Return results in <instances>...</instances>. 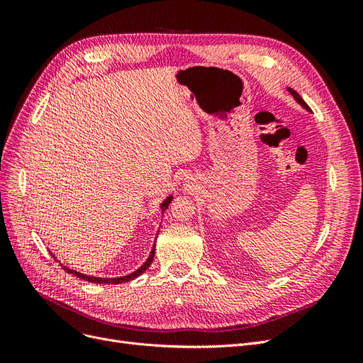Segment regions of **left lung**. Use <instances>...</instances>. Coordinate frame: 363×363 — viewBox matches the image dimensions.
<instances>
[{
	"instance_id": "8db88e82",
	"label": "left lung",
	"mask_w": 363,
	"mask_h": 363,
	"mask_svg": "<svg viewBox=\"0 0 363 363\" xmlns=\"http://www.w3.org/2000/svg\"><path fill=\"white\" fill-rule=\"evenodd\" d=\"M288 92L294 96V100L296 101V103H298L303 108H304V111H307V112H311V108H309V106H307L304 101H303V98L298 95V94H296L294 89H291V87H288Z\"/></svg>"
}]
</instances>
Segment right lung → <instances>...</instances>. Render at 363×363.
I'll return each instance as SVG.
<instances>
[{
	"instance_id": "right-lung-1",
	"label": "right lung",
	"mask_w": 363,
	"mask_h": 363,
	"mask_svg": "<svg viewBox=\"0 0 363 363\" xmlns=\"http://www.w3.org/2000/svg\"><path fill=\"white\" fill-rule=\"evenodd\" d=\"M172 199L174 196L172 195H168L167 199H164L162 203H160V211H162V213L167 211L168 208V206H169V203L172 201ZM157 235H159V232H157ZM155 250H156V244H152V248H151V251H150V256H148V259L142 263V265L136 269V271H133V272H130V274H127V276H123V277H113V279H104V277H94V276H86V274H83V272H79V271H75V269H71V268H68V267H65V265H62V268L67 271L68 274H72V276H75V277H79V279H82V280H86V281H91V283H98V284H121V283H125V281H130V280H135L136 277H139L140 274H144L147 269H148V267L151 265V262H152V259H155ZM51 252V251H50ZM51 256L57 260V257L52 255L51 252Z\"/></svg>"
}]
</instances>
